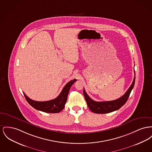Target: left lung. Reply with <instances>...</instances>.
I'll return each mask as SVG.
<instances>
[{"label": "left lung", "instance_id": "1", "mask_svg": "<svg viewBox=\"0 0 152 152\" xmlns=\"http://www.w3.org/2000/svg\"><path fill=\"white\" fill-rule=\"evenodd\" d=\"M135 77L134 76V80L127 91L125 94L120 98L112 101L106 102H96L89 98V96L86 93L85 89H83V94L86 99L87 105L90 110L94 113L96 114H106L113 112L119 109L123 106L129 98L132 90L133 88L135 83Z\"/></svg>", "mask_w": 152, "mask_h": 152}]
</instances>
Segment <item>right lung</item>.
<instances>
[{"label": "right lung", "mask_w": 152, "mask_h": 152, "mask_svg": "<svg viewBox=\"0 0 152 152\" xmlns=\"http://www.w3.org/2000/svg\"><path fill=\"white\" fill-rule=\"evenodd\" d=\"M76 80V79H73L66 83L60 95L56 98L49 101H35L28 98L25 93L23 94L29 104L36 110L48 113H58L62 111L65 107L69 89L72 84Z\"/></svg>", "instance_id": "right-lung-1"}]
</instances>
